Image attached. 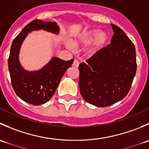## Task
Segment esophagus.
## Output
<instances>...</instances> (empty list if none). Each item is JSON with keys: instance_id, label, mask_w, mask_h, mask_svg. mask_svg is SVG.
<instances>
[{"instance_id": "34e87169", "label": "esophagus", "mask_w": 149, "mask_h": 149, "mask_svg": "<svg viewBox=\"0 0 149 149\" xmlns=\"http://www.w3.org/2000/svg\"><path fill=\"white\" fill-rule=\"evenodd\" d=\"M73 65L74 66V67L78 68V67H79V62L77 61V60H74V62H73Z\"/></svg>"}]
</instances>
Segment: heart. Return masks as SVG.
<instances>
[{
	"label": "heart",
	"instance_id": "b5f03b06",
	"mask_svg": "<svg viewBox=\"0 0 149 149\" xmlns=\"http://www.w3.org/2000/svg\"><path fill=\"white\" fill-rule=\"evenodd\" d=\"M108 39L109 36L106 31H100L98 29H91L83 31L73 40L72 45L75 47H79L91 42L86 52L89 55H93L105 46ZM67 47L70 49H73V46L69 43H67Z\"/></svg>",
	"mask_w": 149,
	"mask_h": 149
}]
</instances>
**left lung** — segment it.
Wrapping results in <instances>:
<instances>
[{
  "instance_id": "left-lung-1",
  "label": "left lung",
  "mask_w": 149,
  "mask_h": 149,
  "mask_svg": "<svg viewBox=\"0 0 149 149\" xmlns=\"http://www.w3.org/2000/svg\"><path fill=\"white\" fill-rule=\"evenodd\" d=\"M111 43L79 65V88L86 102L107 107L124 99L136 73V48L124 31L111 24Z\"/></svg>"
}]
</instances>
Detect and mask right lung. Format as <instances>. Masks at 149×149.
<instances>
[{
    "instance_id": "right-lung-1",
    "label": "right lung",
    "mask_w": 149,
    "mask_h": 149,
    "mask_svg": "<svg viewBox=\"0 0 149 149\" xmlns=\"http://www.w3.org/2000/svg\"><path fill=\"white\" fill-rule=\"evenodd\" d=\"M40 29L53 34L59 32V26L55 22H45L39 19L32 21L13 40L8 63L12 86L16 95L23 101L37 106L46 103L52 98L63 76L74 61H65L53 57L40 70H25L19 60L21 46L29 32Z\"/></svg>"
}]
</instances>
